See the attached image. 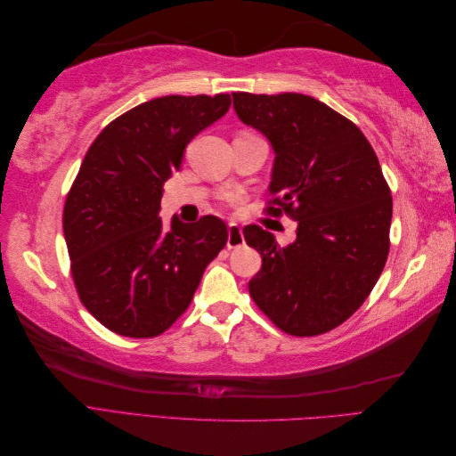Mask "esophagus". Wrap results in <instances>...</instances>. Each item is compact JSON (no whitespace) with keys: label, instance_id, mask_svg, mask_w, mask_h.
<instances>
[{"label":"esophagus","instance_id":"obj_1","mask_svg":"<svg viewBox=\"0 0 456 456\" xmlns=\"http://www.w3.org/2000/svg\"><path fill=\"white\" fill-rule=\"evenodd\" d=\"M243 245V232L241 226H238L236 223H230L228 224V241L226 247L228 249H236V247Z\"/></svg>","mask_w":456,"mask_h":456}]
</instances>
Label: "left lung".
Segmentation results:
<instances>
[{"label": "left lung", "instance_id": "left-lung-1", "mask_svg": "<svg viewBox=\"0 0 456 456\" xmlns=\"http://www.w3.org/2000/svg\"><path fill=\"white\" fill-rule=\"evenodd\" d=\"M233 108L275 151L265 211L298 224L287 247L256 224L243 228L262 256L249 293L287 335H323L380 278L390 253V186L360 127L314 96L233 93Z\"/></svg>", "mask_w": 456, "mask_h": 456}]
</instances>
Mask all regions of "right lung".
I'll return each instance as SVG.
<instances>
[{"label":"right lung","mask_w":456,"mask_h":456,"mask_svg":"<svg viewBox=\"0 0 456 456\" xmlns=\"http://www.w3.org/2000/svg\"><path fill=\"white\" fill-rule=\"evenodd\" d=\"M230 94H169L121 114L96 136L68 191L62 228L79 300L106 329L151 338L194 298L228 230L207 215L194 224L159 213L163 184L194 136L223 118Z\"/></svg>","instance_id":"add662e5"}]
</instances>
